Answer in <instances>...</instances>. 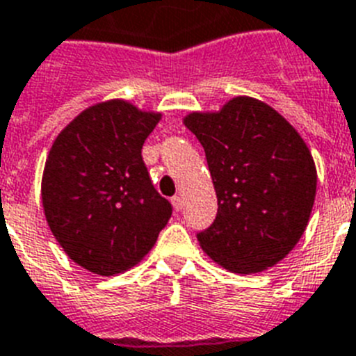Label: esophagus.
Here are the masks:
<instances>
[{"mask_svg": "<svg viewBox=\"0 0 356 356\" xmlns=\"http://www.w3.org/2000/svg\"><path fill=\"white\" fill-rule=\"evenodd\" d=\"M172 204H173V208L177 210V212H181V210H183V197H181V195H173Z\"/></svg>", "mask_w": 356, "mask_h": 356, "instance_id": "obj_1", "label": "esophagus"}]
</instances>
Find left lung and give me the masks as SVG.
Segmentation results:
<instances>
[{
  "label": "left lung",
  "instance_id": "obj_1",
  "mask_svg": "<svg viewBox=\"0 0 356 356\" xmlns=\"http://www.w3.org/2000/svg\"><path fill=\"white\" fill-rule=\"evenodd\" d=\"M186 128L207 155L218 216L197 232L204 252L239 274L282 261L302 238L316 168L298 131L270 106L238 97L219 113H190Z\"/></svg>",
  "mask_w": 356,
  "mask_h": 356
}]
</instances>
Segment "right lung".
Wrapping results in <instances>:
<instances>
[{
	"mask_svg": "<svg viewBox=\"0 0 356 356\" xmlns=\"http://www.w3.org/2000/svg\"><path fill=\"white\" fill-rule=\"evenodd\" d=\"M161 115L124 100L80 113L54 140L42 181L47 223L69 258L113 276L152 250L172 218L155 190L143 144Z\"/></svg>",
	"mask_w": 356,
	"mask_h": 356,
	"instance_id": "1",
	"label": "right lung"
}]
</instances>
